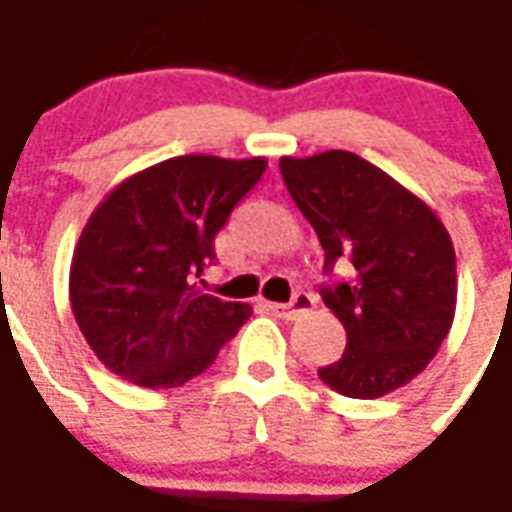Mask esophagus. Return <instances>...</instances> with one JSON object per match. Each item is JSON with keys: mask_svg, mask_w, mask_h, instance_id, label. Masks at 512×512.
Returning <instances> with one entry per match:
<instances>
[{"mask_svg": "<svg viewBox=\"0 0 512 512\" xmlns=\"http://www.w3.org/2000/svg\"><path fill=\"white\" fill-rule=\"evenodd\" d=\"M312 307H315V299H312L310 293H296L290 304H268V310L274 312L277 318H282V321H296L304 312H310Z\"/></svg>", "mask_w": 512, "mask_h": 512, "instance_id": "34e87169", "label": "esophagus"}]
</instances>
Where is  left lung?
<instances>
[{"instance_id":"left-lung-1","label":"left lung","mask_w":512,"mask_h":512,"mask_svg":"<svg viewBox=\"0 0 512 512\" xmlns=\"http://www.w3.org/2000/svg\"><path fill=\"white\" fill-rule=\"evenodd\" d=\"M290 197L318 233L323 271L351 277L323 285V304L343 323V359L321 367L345 397H381L419 376L455 318V249L417 194L348 150L279 161Z\"/></svg>"}]
</instances>
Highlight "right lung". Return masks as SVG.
<instances>
[{
    "instance_id": "obj_1",
    "label": "right lung",
    "mask_w": 512,
    "mask_h": 512,
    "mask_svg": "<svg viewBox=\"0 0 512 512\" xmlns=\"http://www.w3.org/2000/svg\"><path fill=\"white\" fill-rule=\"evenodd\" d=\"M266 172V158L175 156L106 194L71 263V310L95 356L147 389L213 365L252 307L194 290L213 238Z\"/></svg>"
}]
</instances>
